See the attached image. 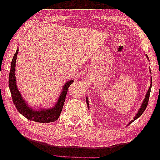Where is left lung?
Masks as SVG:
<instances>
[{"label":"left lung","mask_w":160,"mask_h":160,"mask_svg":"<svg viewBox=\"0 0 160 160\" xmlns=\"http://www.w3.org/2000/svg\"><path fill=\"white\" fill-rule=\"evenodd\" d=\"M145 55H146V57H147V58H148V59H149L148 55H147V54H145ZM150 72H151V71H150ZM151 82H152V80H151ZM151 87H152V83H151L150 86V88H149L148 92H147V93H146L145 98V99H144L143 103H142V105H141L140 108L139 109V111H138V113L135 115V116L134 117V118H133V120H131V121L130 122L129 124L132 123V122L133 121H134V120H135L136 119H138V118H139V117L141 116V115H142V114L143 113L144 111H145V110L146 108H147V106H148V104L149 98H150V91H151ZM86 103H87V106H88V98H86Z\"/></svg>","instance_id":"8db88e82"}]
</instances>
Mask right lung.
I'll list each match as a JSON object with an SVG mask.
<instances>
[{
  "label": "right lung",
  "instance_id": "add662e5",
  "mask_svg": "<svg viewBox=\"0 0 160 160\" xmlns=\"http://www.w3.org/2000/svg\"><path fill=\"white\" fill-rule=\"evenodd\" d=\"M18 53V49L14 54L12 62L10 64V71L9 74V88L10 93H11L12 101L15 104V106L20 113L25 116L26 118L32 120V121L42 122V123H49L51 122H54L58 119L60 114H61L63 106L66 98L67 93V90L70 85L74 82L73 80H70L69 82L64 83L63 86L62 92L60 94L58 101L57 102L55 106L52 107V108L48 109H41L39 111L33 110L32 108L29 107V105L26 103L22 96L20 93L16 85V78L15 75V63H16L17 55Z\"/></svg>",
  "mask_w": 160,
  "mask_h": 160
}]
</instances>
